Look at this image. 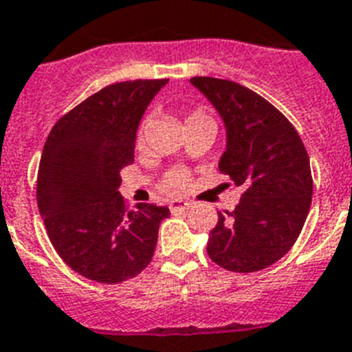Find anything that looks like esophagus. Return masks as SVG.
<instances>
[{
	"mask_svg": "<svg viewBox=\"0 0 352 352\" xmlns=\"http://www.w3.org/2000/svg\"><path fill=\"white\" fill-rule=\"evenodd\" d=\"M169 208L170 212H185L190 208V203L183 201V199H176V201H170Z\"/></svg>",
	"mask_w": 352,
	"mask_h": 352,
	"instance_id": "esophagus-1",
	"label": "esophagus"
}]
</instances>
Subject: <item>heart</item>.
Instances as JSON below:
<instances>
[{
  "label": "heart",
  "instance_id": "b5f03b06",
  "mask_svg": "<svg viewBox=\"0 0 352 352\" xmlns=\"http://www.w3.org/2000/svg\"><path fill=\"white\" fill-rule=\"evenodd\" d=\"M199 120L214 122L210 117H208L207 113H203V111L192 113V115H188V118H187V122H199ZM145 129H147V120H145L144 124L140 126V129H138V136H136L138 144H142V142H144ZM187 187H188V174L185 173V170H179V169L170 170V173L167 174L164 179H162V190L167 194H170V196H176V194L185 192V188Z\"/></svg>",
  "mask_w": 352,
  "mask_h": 352
}]
</instances>
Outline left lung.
<instances>
[{
  "instance_id": "left-lung-1",
  "label": "left lung",
  "mask_w": 352,
  "mask_h": 352,
  "mask_svg": "<svg viewBox=\"0 0 352 352\" xmlns=\"http://www.w3.org/2000/svg\"><path fill=\"white\" fill-rule=\"evenodd\" d=\"M225 124L219 170L245 188L234 212H217L207 254L230 272L268 268L289 252L311 207L309 156L277 107L232 80L192 77Z\"/></svg>"
}]
</instances>
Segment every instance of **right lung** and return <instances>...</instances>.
Instances as JSON below:
<instances>
[{
  "label": "right lung",
  "mask_w": 352,
  "mask_h": 352,
  "mask_svg": "<svg viewBox=\"0 0 352 352\" xmlns=\"http://www.w3.org/2000/svg\"><path fill=\"white\" fill-rule=\"evenodd\" d=\"M169 82L106 86L66 113L50 131L37 174V207L60 259L82 277L118 284L147 268L167 207L127 210L120 169L135 162L145 109Z\"/></svg>",
  "instance_id": "right-lung-1"
}]
</instances>
